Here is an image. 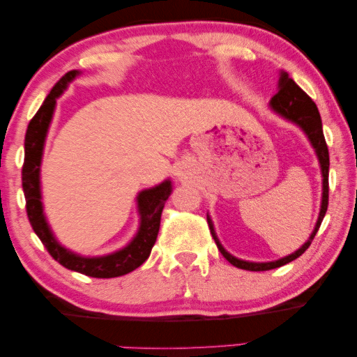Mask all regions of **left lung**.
I'll return each mask as SVG.
<instances>
[{
	"label": "left lung",
	"mask_w": 357,
	"mask_h": 357,
	"mask_svg": "<svg viewBox=\"0 0 357 357\" xmlns=\"http://www.w3.org/2000/svg\"><path fill=\"white\" fill-rule=\"evenodd\" d=\"M271 109L275 110V112L278 115H282L283 119L299 125L302 128V131L307 134L308 139H310L313 149L318 155L321 174H323V201H321L319 217L310 238H308V241L303 243L299 250L294 251L293 255L286 256V258H282L278 261H272V262H248V261L234 258L232 255L227 253V251L223 248V245L220 243L217 234H215V229H213L212 220H210V217L207 215L210 234H212L213 241L217 243L221 255H223L232 266L243 268V271H251V272H262V271H271V268L282 267L305 253V250L310 247L314 236H317V232L321 226V221H323L324 215L327 212V204H329V150H327V144L323 134V123H321V116H319L317 104L313 102V99L308 96L293 79H289L288 74L282 73L280 74V80H278V91L271 99Z\"/></svg>",
	"instance_id": "1"
}]
</instances>
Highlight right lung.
<instances>
[{"label":"right lung","instance_id":"right-lung-1","mask_svg":"<svg viewBox=\"0 0 357 357\" xmlns=\"http://www.w3.org/2000/svg\"><path fill=\"white\" fill-rule=\"evenodd\" d=\"M75 75H79V71H69L56 82L49 96L45 98L44 104L39 107L36 115L28 125L25 136V161H23L22 167V186L23 192H25L26 215L33 231L36 232L45 250L63 267L93 278H114L132 272L134 268L142 266L149 259L150 251L156 242L158 231H160L162 208H165L167 197L171 196L172 185L171 180H166L155 188L139 192L137 207L140 213V227L136 237L123 250L115 251V253L107 256H99V258H84V256L71 253L56 242L43 212L39 166L47 131H49L52 115L55 110L56 98L66 90L69 82L75 79Z\"/></svg>","mask_w":357,"mask_h":357}]
</instances>
